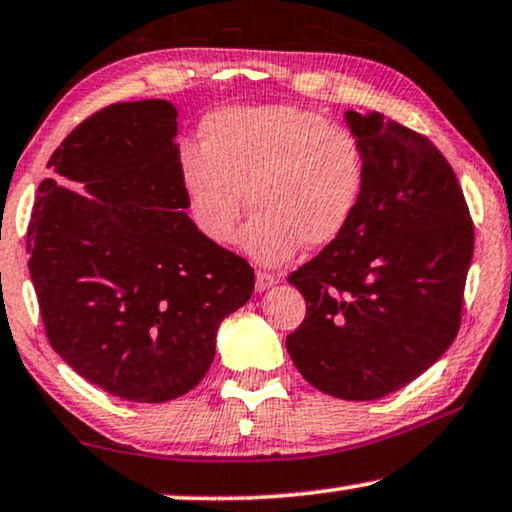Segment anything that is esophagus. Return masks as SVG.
<instances>
[{
	"label": "esophagus",
	"instance_id": "34e87169",
	"mask_svg": "<svg viewBox=\"0 0 512 512\" xmlns=\"http://www.w3.org/2000/svg\"><path fill=\"white\" fill-rule=\"evenodd\" d=\"M276 283H278V276L269 274V271H264V269H257V274H255V288H257V292H264V290L274 288Z\"/></svg>",
	"mask_w": 512,
	"mask_h": 512
}]
</instances>
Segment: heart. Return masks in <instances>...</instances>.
<instances>
[{"mask_svg": "<svg viewBox=\"0 0 512 512\" xmlns=\"http://www.w3.org/2000/svg\"><path fill=\"white\" fill-rule=\"evenodd\" d=\"M201 145L180 149L189 215L208 241L227 245L245 208L257 210L243 250L283 264L306 243L339 241L367 192V152L349 126L297 105L227 107L203 121Z\"/></svg>", "mask_w": 512, "mask_h": 512, "instance_id": "1", "label": "heart"}]
</instances>
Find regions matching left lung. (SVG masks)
I'll list each match as a JSON object with an SVG mask.
<instances>
[{
	"label": "left lung",
	"mask_w": 512,
	"mask_h": 512,
	"mask_svg": "<svg viewBox=\"0 0 512 512\" xmlns=\"http://www.w3.org/2000/svg\"><path fill=\"white\" fill-rule=\"evenodd\" d=\"M367 152V192L349 231L288 281L306 316L285 339L318 391L377 400L426 372L461 327L473 217L440 149L384 114L346 112Z\"/></svg>",
	"instance_id": "left-lung-1"
}]
</instances>
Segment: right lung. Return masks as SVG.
<instances>
[{
  "instance_id": "add662e5",
  "label": "right lung",
  "mask_w": 512,
  "mask_h": 512,
  "mask_svg": "<svg viewBox=\"0 0 512 512\" xmlns=\"http://www.w3.org/2000/svg\"><path fill=\"white\" fill-rule=\"evenodd\" d=\"M177 112L117 102L51 154L27 224L30 276L53 351L131 403L192 391L215 358L217 327L248 302L255 271L187 217Z\"/></svg>"
}]
</instances>
